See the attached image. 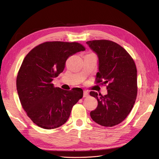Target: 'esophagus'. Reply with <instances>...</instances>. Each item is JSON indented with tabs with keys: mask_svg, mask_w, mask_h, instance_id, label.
<instances>
[{
	"mask_svg": "<svg viewBox=\"0 0 159 159\" xmlns=\"http://www.w3.org/2000/svg\"><path fill=\"white\" fill-rule=\"evenodd\" d=\"M89 96V93H88V92H87V91H86V90H85L83 92V97H87Z\"/></svg>",
	"mask_w": 159,
	"mask_h": 159,
	"instance_id": "obj_1",
	"label": "esophagus"
}]
</instances>
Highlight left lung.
I'll return each instance as SVG.
<instances>
[{"instance_id":"obj_1","label":"left lung","mask_w":159,"mask_h":159,"mask_svg":"<svg viewBox=\"0 0 159 159\" xmlns=\"http://www.w3.org/2000/svg\"><path fill=\"white\" fill-rule=\"evenodd\" d=\"M98 58L96 83L107 84V94L91 92L98 107L90 112L92 119L101 126L111 127L125 120L133 109L137 94V67L127 51L109 40L87 42Z\"/></svg>"}]
</instances>
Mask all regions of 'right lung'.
Here are the masks:
<instances>
[{"label": "right lung", "mask_w": 159, "mask_h": 159, "mask_svg": "<svg viewBox=\"0 0 159 159\" xmlns=\"http://www.w3.org/2000/svg\"><path fill=\"white\" fill-rule=\"evenodd\" d=\"M85 50L77 42H47L24 59L16 79L17 92L24 110L38 126L54 129L62 126L82 98V89L66 91L55 87L52 81L63 72L68 57Z\"/></svg>", "instance_id": "obj_1"}]
</instances>
